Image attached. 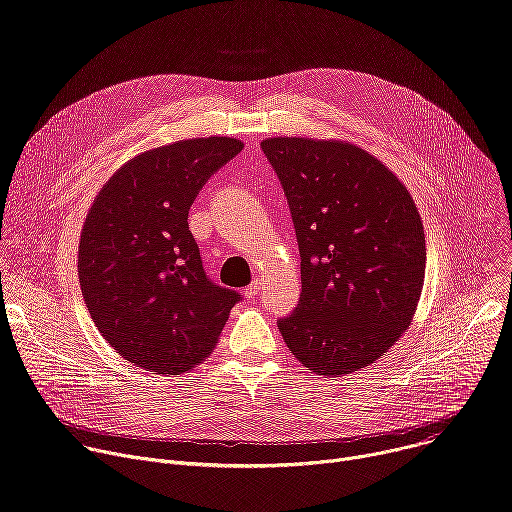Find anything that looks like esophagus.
<instances>
[{"instance_id": "esophagus-1", "label": "esophagus", "mask_w": 512, "mask_h": 512, "mask_svg": "<svg viewBox=\"0 0 512 512\" xmlns=\"http://www.w3.org/2000/svg\"><path fill=\"white\" fill-rule=\"evenodd\" d=\"M259 289H261V281H253L251 285H247V289H245V296H247V298H255Z\"/></svg>"}]
</instances>
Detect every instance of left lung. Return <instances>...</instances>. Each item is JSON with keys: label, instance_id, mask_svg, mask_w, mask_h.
<instances>
[{"label": "left lung", "instance_id": "8db88e82", "mask_svg": "<svg viewBox=\"0 0 512 512\" xmlns=\"http://www.w3.org/2000/svg\"><path fill=\"white\" fill-rule=\"evenodd\" d=\"M261 148L289 202L302 298L279 332L304 367L346 377L411 326L425 279V235L405 184L350 141L267 137Z\"/></svg>", "mask_w": 512, "mask_h": 512}]
</instances>
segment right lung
Wrapping results in <instances>:
<instances>
[{
	"instance_id": "add662e5",
	"label": "right lung",
	"mask_w": 512,
	"mask_h": 512,
	"mask_svg": "<svg viewBox=\"0 0 512 512\" xmlns=\"http://www.w3.org/2000/svg\"><path fill=\"white\" fill-rule=\"evenodd\" d=\"M243 150L235 137H192L127 160L93 200L79 241V281L101 336L156 375L194 369L216 346L237 291L214 285L188 231L206 180Z\"/></svg>"
}]
</instances>
